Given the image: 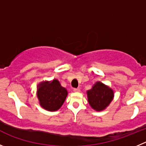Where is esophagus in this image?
<instances>
[{
	"instance_id": "1",
	"label": "esophagus",
	"mask_w": 146,
	"mask_h": 146,
	"mask_svg": "<svg viewBox=\"0 0 146 146\" xmlns=\"http://www.w3.org/2000/svg\"><path fill=\"white\" fill-rule=\"evenodd\" d=\"M73 90H74V92H79L80 91V88H74Z\"/></svg>"
}]
</instances>
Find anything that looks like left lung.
I'll list each match as a JSON object with an SVG mask.
<instances>
[{"instance_id":"8db88e82","label":"left lung","mask_w":146,"mask_h":146,"mask_svg":"<svg viewBox=\"0 0 146 146\" xmlns=\"http://www.w3.org/2000/svg\"><path fill=\"white\" fill-rule=\"evenodd\" d=\"M88 102L95 111H102L109 106L114 98V91L101 82H97L87 91Z\"/></svg>"}]
</instances>
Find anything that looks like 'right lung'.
<instances>
[{
    "label": "right lung",
    "instance_id": "add662e5",
    "mask_svg": "<svg viewBox=\"0 0 146 146\" xmlns=\"http://www.w3.org/2000/svg\"><path fill=\"white\" fill-rule=\"evenodd\" d=\"M68 95L67 90L56 79L41 82L37 85L36 97L40 106L46 110L54 112L62 106Z\"/></svg>",
    "mask_w": 146,
    "mask_h": 146
}]
</instances>
